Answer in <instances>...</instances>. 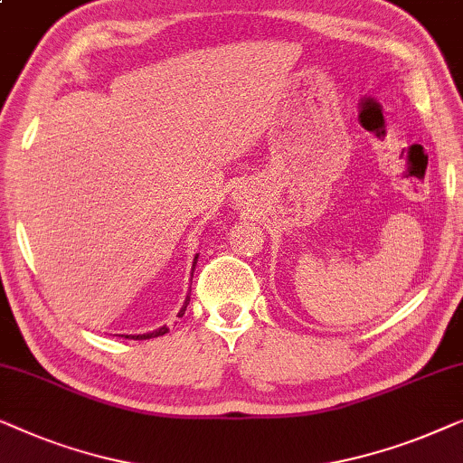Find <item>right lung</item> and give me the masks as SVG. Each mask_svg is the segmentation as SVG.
<instances>
[{
	"label": "right lung",
	"mask_w": 463,
	"mask_h": 463,
	"mask_svg": "<svg viewBox=\"0 0 463 463\" xmlns=\"http://www.w3.org/2000/svg\"><path fill=\"white\" fill-rule=\"evenodd\" d=\"M197 258H199V253L197 256H194V260H193V270H194V266H197ZM191 277H193V272H191ZM188 302H191V296L186 294V299H184V304H182V308H180V315H184V310H186V306H188ZM167 327L164 325V327H159V329H155V331H148V334H138V335H126L128 340H151V337H157V335H164V334H167Z\"/></svg>",
	"instance_id": "right-lung-1"
}]
</instances>
